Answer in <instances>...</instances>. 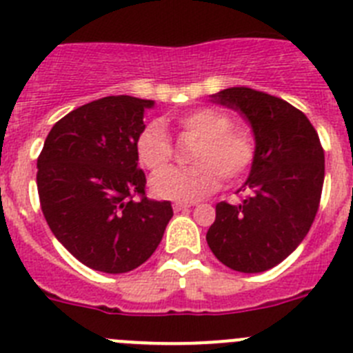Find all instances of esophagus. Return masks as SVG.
<instances>
[{
  "label": "esophagus",
  "instance_id": "obj_1",
  "mask_svg": "<svg viewBox=\"0 0 353 353\" xmlns=\"http://www.w3.org/2000/svg\"><path fill=\"white\" fill-rule=\"evenodd\" d=\"M189 208H191V203H187V201H174V203H173V210L174 212L189 210Z\"/></svg>",
  "mask_w": 353,
  "mask_h": 353
}]
</instances>
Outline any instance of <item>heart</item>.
<instances>
[{
    "instance_id": "b5f03b06",
    "label": "heart",
    "mask_w": 353,
    "mask_h": 353,
    "mask_svg": "<svg viewBox=\"0 0 353 353\" xmlns=\"http://www.w3.org/2000/svg\"><path fill=\"white\" fill-rule=\"evenodd\" d=\"M182 132L199 138L189 168H162L173 157V146L161 121H150L139 130L134 150L139 164L155 173L150 189L157 198L196 199L226 182L242 179L254 162V139L245 129L233 127V118L217 108H196L176 117Z\"/></svg>"
}]
</instances>
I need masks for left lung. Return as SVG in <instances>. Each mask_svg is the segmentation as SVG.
<instances>
[{
    "label": "left lung",
    "instance_id": "obj_1",
    "mask_svg": "<svg viewBox=\"0 0 353 353\" xmlns=\"http://www.w3.org/2000/svg\"><path fill=\"white\" fill-rule=\"evenodd\" d=\"M212 99L248 118L256 152L239 189L244 199L215 205L208 248L236 272H265L290 256L310 232L325 176L323 148L307 117L279 97L233 86Z\"/></svg>",
    "mask_w": 353,
    "mask_h": 353
}]
</instances>
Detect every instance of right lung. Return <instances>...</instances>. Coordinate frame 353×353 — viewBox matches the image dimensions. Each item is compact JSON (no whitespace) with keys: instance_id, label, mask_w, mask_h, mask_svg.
<instances>
[{"instance_id":"1","label":"right lung","mask_w":353,"mask_h":353,"mask_svg":"<svg viewBox=\"0 0 353 353\" xmlns=\"http://www.w3.org/2000/svg\"><path fill=\"white\" fill-rule=\"evenodd\" d=\"M146 108L154 101L130 95L81 105L56 121L37 159L43 217L72 256L93 270L138 269L173 217L170 201L145 196L134 141Z\"/></svg>"}]
</instances>
